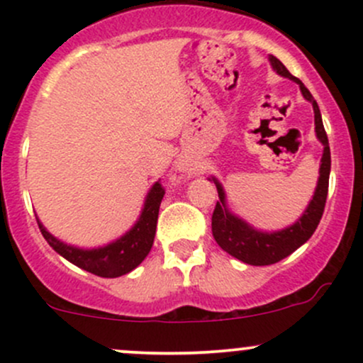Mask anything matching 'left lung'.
<instances>
[{
  "label": "left lung",
  "mask_w": 363,
  "mask_h": 363,
  "mask_svg": "<svg viewBox=\"0 0 363 363\" xmlns=\"http://www.w3.org/2000/svg\"><path fill=\"white\" fill-rule=\"evenodd\" d=\"M269 65H272L273 72L280 74L283 78L295 82L301 86V91L307 102L312 104L314 109V124H315V136L323 145V157H320V167L318 186H315L314 196L303 210L302 216L295 223L289 227L281 228V230H259V228L252 227L251 223L245 222L244 218L232 213L230 208L227 205V194L222 182L215 176L208 177V181L215 182L216 191H218L220 201H216L213 216H211V232L216 244L228 252L230 256L237 257L239 261L245 264L252 266H268L274 262L281 261L283 257L290 256L291 252L297 251L302 244H306L311 239L312 234L315 232L318 225L323 216L324 205H326L328 198V186H329V172H331V152H329V143L326 131L323 126V118H320V111L318 102L311 95V91L306 89V85L295 78L289 69L283 66V62L269 54L268 56Z\"/></svg>",
  "instance_id": "left-lung-1"
}]
</instances>
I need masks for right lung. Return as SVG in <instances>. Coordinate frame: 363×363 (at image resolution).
Wrapping results in <instances>:
<instances>
[{
  "label": "right lung",
  "mask_w": 363,
  "mask_h": 363,
  "mask_svg": "<svg viewBox=\"0 0 363 363\" xmlns=\"http://www.w3.org/2000/svg\"><path fill=\"white\" fill-rule=\"evenodd\" d=\"M164 194V187L155 182L147 193L141 213L135 225L126 234L118 237L109 244L101 245V247L85 249L66 244L57 237H54L51 232H48L39 216H37V223H39L40 232H43L48 244L65 259L73 262L74 266L85 269V272L97 274V277L118 278L133 272L148 256L153 245V239H155L158 210H160Z\"/></svg>",
  "instance_id": "add662e5"
}]
</instances>
